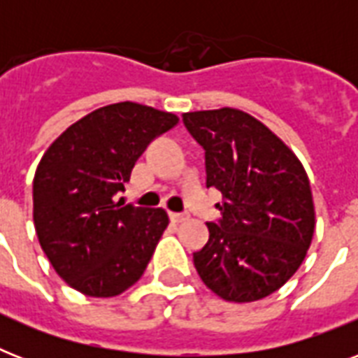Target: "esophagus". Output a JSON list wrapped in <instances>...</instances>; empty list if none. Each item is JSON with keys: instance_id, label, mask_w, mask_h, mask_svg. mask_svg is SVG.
Segmentation results:
<instances>
[{"instance_id": "obj_1", "label": "esophagus", "mask_w": 358, "mask_h": 358, "mask_svg": "<svg viewBox=\"0 0 358 358\" xmlns=\"http://www.w3.org/2000/svg\"><path fill=\"white\" fill-rule=\"evenodd\" d=\"M169 217H171V221H173V223H182V221H185V219L189 217V215H187V213L171 212V213H169Z\"/></svg>"}]
</instances>
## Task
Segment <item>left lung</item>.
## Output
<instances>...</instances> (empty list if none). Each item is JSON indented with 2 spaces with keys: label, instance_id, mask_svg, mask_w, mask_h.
<instances>
[{
  "label": "left lung",
  "instance_id": "left-lung-1",
  "mask_svg": "<svg viewBox=\"0 0 358 358\" xmlns=\"http://www.w3.org/2000/svg\"><path fill=\"white\" fill-rule=\"evenodd\" d=\"M204 148L206 187L221 217L193 252L196 273L224 301L264 299L289 280L314 234L310 182L294 152L260 120L223 108L182 115Z\"/></svg>",
  "mask_w": 358,
  "mask_h": 358
}]
</instances>
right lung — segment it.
<instances>
[{
  "mask_svg": "<svg viewBox=\"0 0 358 358\" xmlns=\"http://www.w3.org/2000/svg\"><path fill=\"white\" fill-rule=\"evenodd\" d=\"M178 117L134 102L92 111L59 135L33 180V221L48 260L64 282L91 297H113L145 273L167 212L117 202L131 169Z\"/></svg>",
  "mask_w": 358,
  "mask_h": 358,
  "instance_id": "add662e5",
  "label": "right lung"
}]
</instances>
